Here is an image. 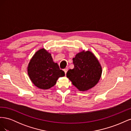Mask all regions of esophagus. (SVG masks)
Wrapping results in <instances>:
<instances>
[{
	"mask_svg": "<svg viewBox=\"0 0 131 131\" xmlns=\"http://www.w3.org/2000/svg\"><path fill=\"white\" fill-rule=\"evenodd\" d=\"M64 73H65V74L66 75V74H67V71H68V68H65V69H64Z\"/></svg>",
	"mask_w": 131,
	"mask_h": 131,
	"instance_id": "34e87169",
	"label": "esophagus"
}]
</instances>
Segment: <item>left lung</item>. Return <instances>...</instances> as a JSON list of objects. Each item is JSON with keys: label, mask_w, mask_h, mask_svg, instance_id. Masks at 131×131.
Returning <instances> with one entry per match:
<instances>
[{"label": "left lung", "mask_w": 131, "mask_h": 131, "mask_svg": "<svg viewBox=\"0 0 131 131\" xmlns=\"http://www.w3.org/2000/svg\"><path fill=\"white\" fill-rule=\"evenodd\" d=\"M74 68L67 77L80 91H87L96 85L101 77L102 68L97 58L88 51L78 53L73 59Z\"/></svg>", "instance_id": "1"}]
</instances>
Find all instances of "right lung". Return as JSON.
Instances as JSON below:
<instances>
[{
  "mask_svg": "<svg viewBox=\"0 0 131 131\" xmlns=\"http://www.w3.org/2000/svg\"><path fill=\"white\" fill-rule=\"evenodd\" d=\"M28 74L33 84L41 89H49L56 84L59 77L65 75L51 55L44 49L39 50L30 60Z\"/></svg>",
  "mask_w": 131,
  "mask_h": 131,
  "instance_id": "add662e5",
  "label": "right lung"
}]
</instances>
